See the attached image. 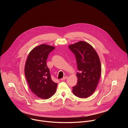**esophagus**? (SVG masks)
I'll return each mask as SVG.
<instances>
[{
  "label": "esophagus",
  "mask_w": 128,
  "mask_h": 128,
  "mask_svg": "<svg viewBox=\"0 0 128 128\" xmlns=\"http://www.w3.org/2000/svg\"><path fill=\"white\" fill-rule=\"evenodd\" d=\"M67 78H68V76H64L63 78H62L61 80H66Z\"/></svg>",
  "instance_id": "obj_1"
}]
</instances>
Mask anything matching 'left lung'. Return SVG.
Listing matches in <instances>:
<instances>
[{
  "label": "left lung",
  "instance_id": "obj_1",
  "mask_svg": "<svg viewBox=\"0 0 128 128\" xmlns=\"http://www.w3.org/2000/svg\"><path fill=\"white\" fill-rule=\"evenodd\" d=\"M68 48L75 54L79 71L76 74L78 83L72 87L73 93L86 98L94 93L101 76L99 57L93 46L85 42L80 41Z\"/></svg>",
  "mask_w": 128,
  "mask_h": 128
}]
</instances>
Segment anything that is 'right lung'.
<instances>
[{"instance_id":"right-lung-1","label":"right lung","mask_w":128,"mask_h":128,"mask_svg":"<svg viewBox=\"0 0 128 128\" xmlns=\"http://www.w3.org/2000/svg\"><path fill=\"white\" fill-rule=\"evenodd\" d=\"M55 48L42 44L29 54L25 66V75L32 92L39 98L47 99L55 93L57 84L52 78L46 65L48 54Z\"/></svg>"}]
</instances>
